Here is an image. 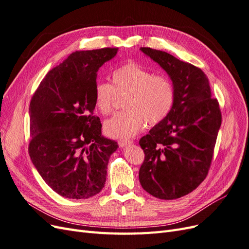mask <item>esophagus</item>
Returning a JSON list of instances; mask_svg holds the SVG:
<instances>
[{
    "instance_id": "34e87169",
    "label": "esophagus",
    "mask_w": 249,
    "mask_h": 249,
    "mask_svg": "<svg viewBox=\"0 0 249 249\" xmlns=\"http://www.w3.org/2000/svg\"><path fill=\"white\" fill-rule=\"evenodd\" d=\"M131 143H132V141H130V140H120V141H118V145L121 148H123L127 145H131Z\"/></svg>"
}]
</instances>
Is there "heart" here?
<instances>
[{"label": "heart", "instance_id": "1", "mask_svg": "<svg viewBox=\"0 0 249 249\" xmlns=\"http://www.w3.org/2000/svg\"><path fill=\"white\" fill-rule=\"evenodd\" d=\"M113 85L97 83L94 89V102L102 115L114 110L116 93L124 94L121 113L104 124L110 138L128 139L138 133L147 122L155 125L171 113L175 102V87L170 78L142 67L134 62L124 64L111 74Z\"/></svg>", "mask_w": 249, "mask_h": 249}]
</instances>
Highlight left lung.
I'll use <instances>...</instances> for the list:
<instances>
[{"mask_svg":"<svg viewBox=\"0 0 249 249\" xmlns=\"http://www.w3.org/2000/svg\"><path fill=\"white\" fill-rule=\"evenodd\" d=\"M170 75L171 113L140 140L145 153L139 177L151 196L175 199L194 191L210 170L221 111L202 69L162 51L141 47Z\"/></svg>","mask_w":249,"mask_h":249,"instance_id":"1","label":"left lung"}]
</instances>
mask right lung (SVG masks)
<instances>
[{
	"mask_svg": "<svg viewBox=\"0 0 249 249\" xmlns=\"http://www.w3.org/2000/svg\"><path fill=\"white\" fill-rule=\"evenodd\" d=\"M118 47L75 52L40 83L30 102L29 154L45 183L67 198H89L107 180V163L118 148L101 135L94 116L98 69Z\"/></svg>",
	"mask_w": 249,
	"mask_h": 249,
	"instance_id": "obj_1",
	"label": "right lung"
}]
</instances>
